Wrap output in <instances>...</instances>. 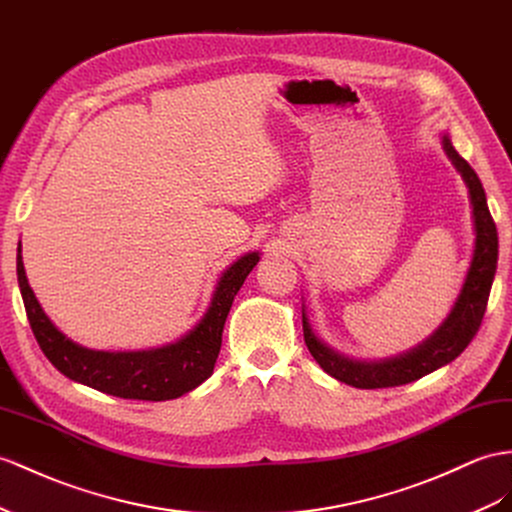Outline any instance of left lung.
I'll list each match as a JSON object with an SVG mask.
<instances>
[{
	"label": "left lung",
	"instance_id": "8db88e82",
	"mask_svg": "<svg viewBox=\"0 0 512 512\" xmlns=\"http://www.w3.org/2000/svg\"><path fill=\"white\" fill-rule=\"evenodd\" d=\"M441 149L452 162L456 173L461 175L467 188L471 227H474V251H471L465 279L454 298V305L437 329L424 342L400 352L396 357L378 361L355 359L335 350L313 331L307 316V307L303 305V333L311 357L318 361L326 374L350 387L383 389L413 383L417 378L454 361L469 346V342L480 329L497 270V229L489 212L487 194H484L476 170L456 153L448 134H441Z\"/></svg>",
	"mask_w": 512,
	"mask_h": 512
}]
</instances>
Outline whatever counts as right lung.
I'll return each instance as SVG.
<instances>
[{"label":"right lung","mask_w":512,"mask_h":512,"mask_svg":"<svg viewBox=\"0 0 512 512\" xmlns=\"http://www.w3.org/2000/svg\"><path fill=\"white\" fill-rule=\"evenodd\" d=\"M259 259V251L235 259L216 281L203 318L175 342L147 350H93L64 335L38 303L25 277L21 242L17 248V279L36 342L58 372L108 396L160 402L183 396L214 374L233 298Z\"/></svg>","instance_id":"add662e5"}]
</instances>
